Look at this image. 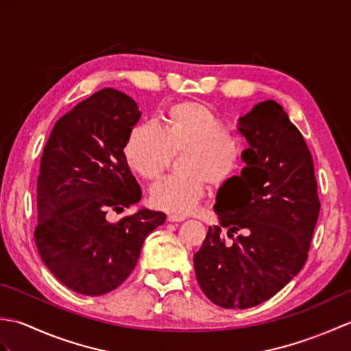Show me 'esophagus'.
<instances>
[{
    "label": "esophagus",
    "mask_w": 351,
    "mask_h": 351,
    "mask_svg": "<svg viewBox=\"0 0 351 351\" xmlns=\"http://www.w3.org/2000/svg\"><path fill=\"white\" fill-rule=\"evenodd\" d=\"M167 220L175 223V221H184L185 220V215H178V214H169L167 215Z\"/></svg>",
    "instance_id": "1"
}]
</instances>
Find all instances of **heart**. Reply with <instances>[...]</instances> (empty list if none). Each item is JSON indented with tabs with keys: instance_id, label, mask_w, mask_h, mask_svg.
<instances>
[{
	"instance_id": "1",
	"label": "heart",
	"mask_w": 351,
	"mask_h": 351,
	"mask_svg": "<svg viewBox=\"0 0 351 351\" xmlns=\"http://www.w3.org/2000/svg\"><path fill=\"white\" fill-rule=\"evenodd\" d=\"M182 175L166 178L151 189L156 208L170 213H189L204 197L208 182L220 185L232 175L240 147L211 108L199 102L171 106L161 126L140 123L125 145V155L134 171L155 180L167 169L171 154L182 152Z\"/></svg>"
}]
</instances>
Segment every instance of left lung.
I'll return each instance as SVG.
<instances>
[{
  "label": "left lung",
  "mask_w": 351,
  "mask_h": 351,
  "mask_svg": "<svg viewBox=\"0 0 351 351\" xmlns=\"http://www.w3.org/2000/svg\"><path fill=\"white\" fill-rule=\"evenodd\" d=\"M238 131L249 143L245 167L221 185L214 205L233 241L210 226L193 258L200 289L226 309L256 306L293 280L319 214L312 155L280 104H256L238 119Z\"/></svg>",
  "instance_id": "obj_1"
}]
</instances>
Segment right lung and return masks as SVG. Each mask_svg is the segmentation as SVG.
Here are the masks:
<instances>
[{"label":"right lung","mask_w":351,"mask_h":351,"mask_svg":"<svg viewBox=\"0 0 351 351\" xmlns=\"http://www.w3.org/2000/svg\"><path fill=\"white\" fill-rule=\"evenodd\" d=\"M141 117L137 102L102 88L57 121L37 176V252L64 287L83 295L116 289L137 265L146 237L166 214L136 206L141 189L125 155Z\"/></svg>","instance_id":"add662e5"}]
</instances>
